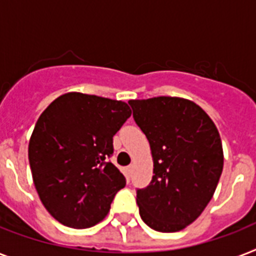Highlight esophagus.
Here are the masks:
<instances>
[{
    "mask_svg": "<svg viewBox=\"0 0 256 256\" xmlns=\"http://www.w3.org/2000/svg\"><path fill=\"white\" fill-rule=\"evenodd\" d=\"M132 170H134V167H132V166H128V167L126 168V171H128V175H132Z\"/></svg>",
    "mask_w": 256,
    "mask_h": 256,
    "instance_id": "1",
    "label": "esophagus"
}]
</instances>
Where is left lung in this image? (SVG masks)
<instances>
[{
    "label": "left lung",
    "instance_id": "obj_1",
    "mask_svg": "<svg viewBox=\"0 0 256 256\" xmlns=\"http://www.w3.org/2000/svg\"><path fill=\"white\" fill-rule=\"evenodd\" d=\"M128 104L154 162L150 186L136 192L139 214L156 232H180L200 217L216 192L224 168L220 132L190 100L162 96Z\"/></svg>",
    "mask_w": 256,
    "mask_h": 256
}]
</instances>
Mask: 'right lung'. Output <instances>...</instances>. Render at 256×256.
<instances>
[{"mask_svg": "<svg viewBox=\"0 0 256 256\" xmlns=\"http://www.w3.org/2000/svg\"><path fill=\"white\" fill-rule=\"evenodd\" d=\"M132 116L128 104L80 92L54 100L28 142V160L42 204L56 221L86 229L106 217L124 176L108 158L113 136Z\"/></svg>", "mask_w": 256, "mask_h": 256, "instance_id": "1", "label": "right lung"}]
</instances>
